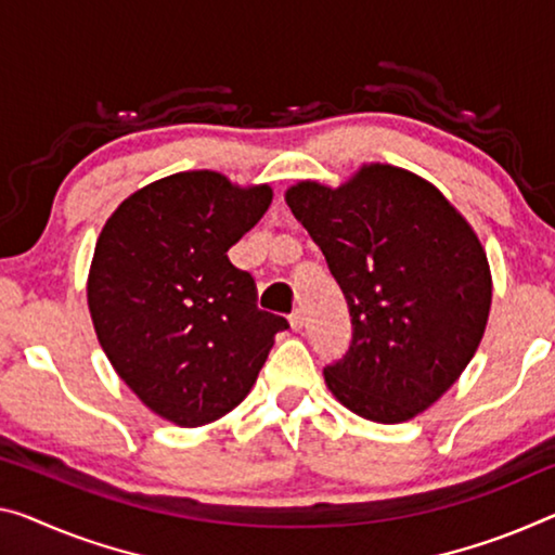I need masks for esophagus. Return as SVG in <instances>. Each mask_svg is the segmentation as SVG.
I'll return each instance as SVG.
<instances>
[{
  "mask_svg": "<svg viewBox=\"0 0 555 555\" xmlns=\"http://www.w3.org/2000/svg\"><path fill=\"white\" fill-rule=\"evenodd\" d=\"M289 327H293L295 332H300L305 327V312L302 310H295L293 314H289Z\"/></svg>",
  "mask_w": 555,
  "mask_h": 555,
  "instance_id": "34e87169",
  "label": "esophagus"
}]
</instances>
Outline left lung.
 I'll return each instance as SVG.
<instances>
[{
  "instance_id": "obj_1",
  "label": "left lung",
  "mask_w": 555,
  "mask_h": 555,
  "mask_svg": "<svg viewBox=\"0 0 555 555\" xmlns=\"http://www.w3.org/2000/svg\"><path fill=\"white\" fill-rule=\"evenodd\" d=\"M343 289L352 339L325 366L339 402L370 422H406L454 385L491 307L489 260L472 225L431 183L395 166L285 193Z\"/></svg>"
}]
</instances>
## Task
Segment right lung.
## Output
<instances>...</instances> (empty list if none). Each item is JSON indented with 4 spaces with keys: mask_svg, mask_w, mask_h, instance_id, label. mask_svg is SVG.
Returning a JSON list of instances; mask_svg holds the SVG:
<instances>
[{
    "mask_svg": "<svg viewBox=\"0 0 555 555\" xmlns=\"http://www.w3.org/2000/svg\"><path fill=\"white\" fill-rule=\"evenodd\" d=\"M270 201L268 185L189 170L135 191L101 230L87 287L99 343L133 395L178 426L241 404L289 327L258 310L253 275L228 260Z\"/></svg>",
    "mask_w": 555,
    "mask_h": 555,
    "instance_id": "right-lung-1",
    "label": "right lung"
}]
</instances>
